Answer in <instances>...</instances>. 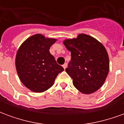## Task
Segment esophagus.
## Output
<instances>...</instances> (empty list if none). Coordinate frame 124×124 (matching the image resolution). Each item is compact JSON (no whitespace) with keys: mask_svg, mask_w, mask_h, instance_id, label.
<instances>
[{"mask_svg":"<svg viewBox=\"0 0 124 124\" xmlns=\"http://www.w3.org/2000/svg\"><path fill=\"white\" fill-rule=\"evenodd\" d=\"M63 66V68H64V69H66V67H67V64H64L63 65V66Z\"/></svg>","mask_w":124,"mask_h":124,"instance_id":"obj_1","label":"esophagus"}]
</instances>
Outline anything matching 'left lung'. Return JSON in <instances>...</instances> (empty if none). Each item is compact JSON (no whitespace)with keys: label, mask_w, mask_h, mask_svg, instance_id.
I'll list each match as a JSON object with an SVG mask.
<instances>
[{"label":"left lung","mask_w":124,"mask_h":124,"mask_svg":"<svg viewBox=\"0 0 124 124\" xmlns=\"http://www.w3.org/2000/svg\"><path fill=\"white\" fill-rule=\"evenodd\" d=\"M71 52V61L66 72L76 88L85 94L97 91L108 74L109 57L105 47L90 36L80 34L63 42Z\"/></svg>","instance_id":"left-lung-1"}]
</instances>
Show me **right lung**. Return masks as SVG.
I'll return each instance as SVG.
<instances>
[{"label":"right lung","instance_id":"1","mask_svg":"<svg viewBox=\"0 0 124 124\" xmlns=\"http://www.w3.org/2000/svg\"><path fill=\"white\" fill-rule=\"evenodd\" d=\"M56 39L37 34L27 38L18 48L15 65L24 86L34 92H43L52 86L58 74L64 71L50 53Z\"/></svg>","mask_w":124,"mask_h":124}]
</instances>
